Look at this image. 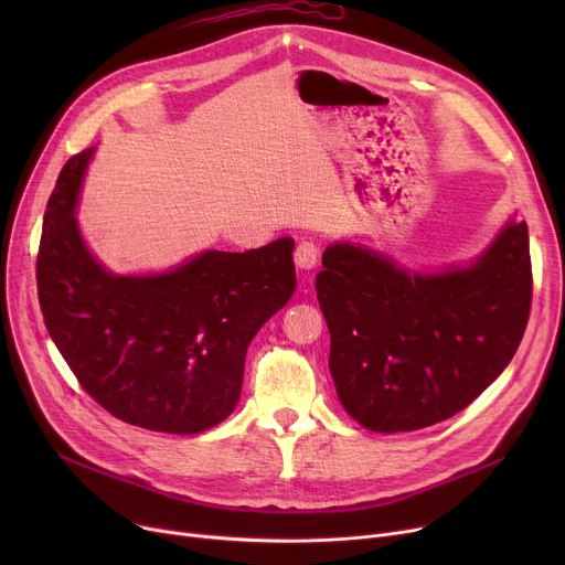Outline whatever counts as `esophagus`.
Segmentation results:
<instances>
[{"instance_id": "1", "label": "esophagus", "mask_w": 565, "mask_h": 565, "mask_svg": "<svg viewBox=\"0 0 565 565\" xmlns=\"http://www.w3.org/2000/svg\"><path fill=\"white\" fill-rule=\"evenodd\" d=\"M292 258L300 270H313V267L318 265V245L311 241H302L298 247H295Z\"/></svg>"}]
</instances>
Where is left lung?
Masks as SVG:
<instances>
[{
    "label": "left lung",
    "mask_w": 565,
    "mask_h": 565,
    "mask_svg": "<svg viewBox=\"0 0 565 565\" xmlns=\"http://www.w3.org/2000/svg\"><path fill=\"white\" fill-rule=\"evenodd\" d=\"M531 286L524 222H509L471 265L437 275L366 247L330 245L316 290L341 405L375 433L454 417L513 360Z\"/></svg>",
    "instance_id": "left-lung-1"
}]
</instances>
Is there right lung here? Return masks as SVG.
<instances>
[{"instance_id": "right-lung-1", "label": "right lung", "mask_w": 565, "mask_h": 565, "mask_svg": "<svg viewBox=\"0 0 565 565\" xmlns=\"http://www.w3.org/2000/svg\"><path fill=\"white\" fill-rule=\"evenodd\" d=\"M92 148L56 178L36 258L45 328L84 392L126 424L194 435L224 422L245 354L295 290L292 237L203 252L175 270L118 277L86 249L75 205Z\"/></svg>"}]
</instances>
